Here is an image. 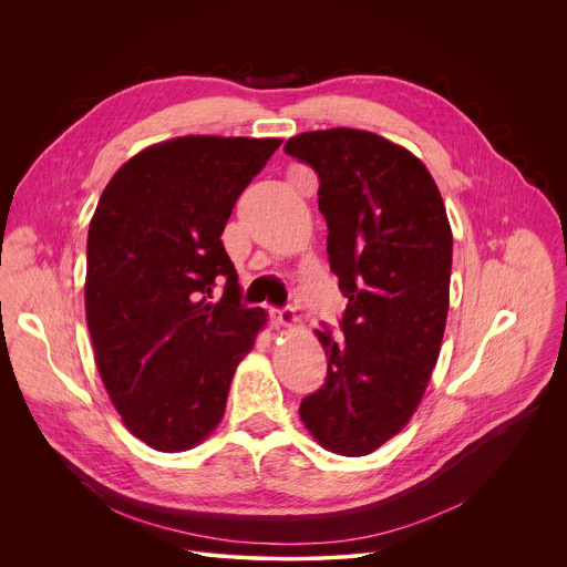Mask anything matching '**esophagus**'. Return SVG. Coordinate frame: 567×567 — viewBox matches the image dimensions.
I'll use <instances>...</instances> for the list:
<instances>
[{
    "instance_id": "1",
    "label": "esophagus",
    "mask_w": 567,
    "mask_h": 567,
    "mask_svg": "<svg viewBox=\"0 0 567 567\" xmlns=\"http://www.w3.org/2000/svg\"><path fill=\"white\" fill-rule=\"evenodd\" d=\"M269 316H271L276 326H282V328H291V326H296V320H298L293 309H289V307H271Z\"/></svg>"
}]
</instances>
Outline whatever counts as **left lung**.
<instances>
[{"label": "left lung", "mask_w": 567, "mask_h": 567, "mask_svg": "<svg viewBox=\"0 0 567 567\" xmlns=\"http://www.w3.org/2000/svg\"><path fill=\"white\" fill-rule=\"evenodd\" d=\"M285 152L318 175L330 269L348 298L343 341L322 326L328 377L300 403L320 446L377 451L413 417L440 357L453 235L422 161L363 130L305 132Z\"/></svg>", "instance_id": "obj_1"}]
</instances>
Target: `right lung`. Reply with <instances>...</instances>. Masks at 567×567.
<instances>
[{
    "mask_svg": "<svg viewBox=\"0 0 567 567\" xmlns=\"http://www.w3.org/2000/svg\"><path fill=\"white\" fill-rule=\"evenodd\" d=\"M280 138L179 136L145 147L103 190L87 235L96 365L127 431L177 453L219 424L267 313L241 305L221 233ZM223 298L212 302L214 287Z\"/></svg>",
    "mask_w": 567,
    "mask_h": 567,
    "instance_id": "add662e5",
    "label": "right lung"
}]
</instances>
